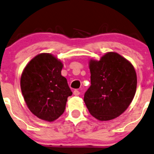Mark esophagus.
I'll use <instances>...</instances> for the list:
<instances>
[{
	"label": "esophagus",
	"instance_id": "esophagus-1",
	"mask_svg": "<svg viewBox=\"0 0 154 154\" xmlns=\"http://www.w3.org/2000/svg\"><path fill=\"white\" fill-rule=\"evenodd\" d=\"M73 94H74V96H79V95H80V92H79V90H75L73 91Z\"/></svg>",
	"mask_w": 154,
	"mask_h": 154
}]
</instances>
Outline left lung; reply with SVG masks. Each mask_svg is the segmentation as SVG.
<instances>
[{
    "label": "left lung",
    "mask_w": 154,
    "mask_h": 154,
    "mask_svg": "<svg viewBox=\"0 0 154 154\" xmlns=\"http://www.w3.org/2000/svg\"><path fill=\"white\" fill-rule=\"evenodd\" d=\"M91 85L84 101L90 113L99 121H109L127 110L135 96L137 78L129 61L109 52L99 61H89Z\"/></svg>",
    "instance_id": "left-lung-1"
}]
</instances>
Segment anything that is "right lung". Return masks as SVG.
I'll return each mask as SVG.
<instances>
[{
    "label": "right lung",
    "mask_w": 154,
    "mask_h": 154,
    "mask_svg": "<svg viewBox=\"0 0 154 154\" xmlns=\"http://www.w3.org/2000/svg\"><path fill=\"white\" fill-rule=\"evenodd\" d=\"M63 64L50 53L36 55L26 64L20 77V89L29 110L38 118L53 122L64 112L67 98L72 94Z\"/></svg>",
    "instance_id": "obj_1"
}]
</instances>
